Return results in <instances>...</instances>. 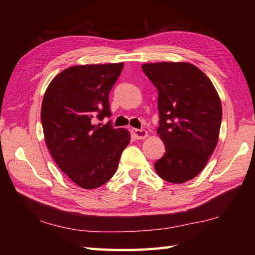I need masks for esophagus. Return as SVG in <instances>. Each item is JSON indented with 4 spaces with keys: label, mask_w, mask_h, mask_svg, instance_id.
<instances>
[{
    "label": "esophagus",
    "mask_w": 255,
    "mask_h": 255,
    "mask_svg": "<svg viewBox=\"0 0 255 255\" xmlns=\"http://www.w3.org/2000/svg\"><path fill=\"white\" fill-rule=\"evenodd\" d=\"M131 132L133 133V136L136 137L137 139H144L148 137V131L144 130V129H136V128H132L131 129Z\"/></svg>",
    "instance_id": "1"
}]
</instances>
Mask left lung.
<instances>
[{
    "label": "left lung",
    "instance_id": "obj_1",
    "mask_svg": "<svg viewBox=\"0 0 255 255\" xmlns=\"http://www.w3.org/2000/svg\"><path fill=\"white\" fill-rule=\"evenodd\" d=\"M142 70L158 89L156 132L165 145L154 169L170 183L187 182L203 171L217 145L223 118L219 95L191 63H144Z\"/></svg>",
    "mask_w": 255,
    "mask_h": 255
}]
</instances>
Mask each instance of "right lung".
Returning <instances> with one entry per match:
<instances>
[{"mask_svg": "<svg viewBox=\"0 0 255 255\" xmlns=\"http://www.w3.org/2000/svg\"><path fill=\"white\" fill-rule=\"evenodd\" d=\"M124 63L70 67L48 85L41 105L47 148L60 170L78 186L94 189L115 174L124 149L130 142L127 129L114 128L108 94Z\"/></svg>", "mask_w": 255, "mask_h": 255, "instance_id": "right-lung-1", "label": "right lung"}]
</instances>
